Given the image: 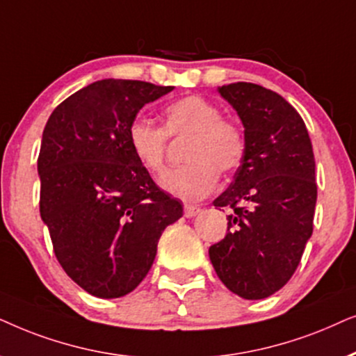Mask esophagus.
<instances>
[{"label": "esophagus", "instance_id": "obj_1", "mask_svg": "<svg viewBox=\"0 0 356 356\" xmlns=\"http://www.w3.org/2000/svg\"><path fill=\"white\" fill-rule=\"evenodd\" d=\"M200 211H202L200 207H195V205H186V207H184V213H186L187 218L197 216Z\"/></svg>", "mask_w": 356, "mask_h": 356}]
</instances>
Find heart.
Returning a JSON list of instances; mask_svg holds the SVG:
<instances>
[{
    "instance_id": "obj_1",
    "label": "heart",
    "mask_w": 356,
    "mask_h": 356,
    "mask_svg": "<svg viewBox=\"0 0 356 356\" xmlns=\"http://www.w3.org/2000/svg\"><path fill=\"white\" fill-rule=\"evenodd\" d=\"M164 129L136 118L129 127V146L138 164L151 175L164 170L168 136H188L181 168L169 170L161 187L186 202L208 195L222 174H231L243 164L248 140L238 122L222 117L221 108L210 99L186 96L164 108Z\"/></svg>"
}]
</instances>
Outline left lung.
I'll list each match as a JSON object with an SVG mask.
<instances>
[{
    "label": "left lung",
    "instance_id": "8db88e82",
    "mask_svg": "<svg viewBox=\"0 0 356 356\" xmlns=\"http://www.w3.org/2000/svg\"><path fill=\"white\" fill-rule=\"evenodd\" d=\"M244 125L248 151L213 202L229 210L225 239L208 254L229 291L264 300L293 277L312 234L317 186L306 125L280 94L252 83L218 88Z\"/></svg>",
    "mask_w": 356,
    "mask_h": 356
}]
</instances>
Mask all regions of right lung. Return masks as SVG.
<instances>
[{
  "instance_id": "right-lung-1",
  "label": "right lung",
  "mask_w": 356,
  "mask_h": 356,
  "mask_svg": "<svg viewBox=\"0 0 356 356\" xmlns=\"http://www.w3.org/2000/svg\"><path fill=\"white\" fill-rule=\"evenodd\" d=\"M174 86L102 79L71 94L47 122L37 170L40 216L66 275L97 298L129 295L148 275L181 202L131 154L129 127Z\"/></svg>"
}]
</instances>
